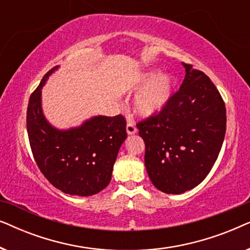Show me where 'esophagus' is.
Listing matches in <instances>:
<instances>
[{
    "label": "esophagus",
    "mask_w": 250,
    "mask_h": 250,
    "mask_svg": "<svg viewBox=\"0 0 250 250\" xmlns=\"http://www.w3.org/2000/svg\"><path fill=\"white\" fill-rule=\"evenodd\" d=\"M126 132H127L128 135H133L138 132V129H136V127L132 122H128L127 125H126Z\"/></svg>",
    "instance_id": "1"
}]
</instances>
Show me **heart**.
<instances>
[{
    "label": "heart",
    "mask_w": 250,
    "mask_h": 250,
    "mask_svg": "<svg viewBox=\"0 0 250 250\" xmlns=\"http://www.w3.org/2000/svg\"><path fill=\"white\" fill-rule=\"evenodd\" d=\"M176 84V77L170 73L160 74L159 69L143 71L135 82V87L141 90L133 100V110L145 118L158 115L169 104Z\"/></svg>",
    "instance_id": "heart-1"
}]
</instances>
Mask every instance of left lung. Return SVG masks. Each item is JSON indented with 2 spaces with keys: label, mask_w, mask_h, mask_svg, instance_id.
<instances>
[{
  "label": "left lung",
  "mask_w": 250,
  "mask_h": 250,
  "mask_svg": "<svg viewBox=\"0 0 250 250\" xmlns=\"http://www.w3.org/2000/svg\"><path fill=\"white\" fill-rule=\"evenodd\" d=\"M186 77L162 112L138 124L153 186L180 194L204 181L216 162L227 129L220 92L203 71L182 63Z\"/></svg>",
  "instance_id": "1"
}]
</instances>
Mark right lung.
Wrapping results in <instances>:
<instances>
[{"label":"right lung","mask_w":250,"mask_h":250,"mask_svg":"<svg viewBox=\"0 0 250 250\" xmlns=\"http://www.w3.org/2000/svg\"><path fill=\"white\" fill-rule=\"evenodd\" d=\"M58 69L59 66L52 68L29 98L27 133L30 148L41 172L53 187L71 196H93L110 182L126 139V122L122 115H98L74 127L53 126L43 112L42 88Z\"/></svg>","instance_id":"add662e5"}]
</instances>
